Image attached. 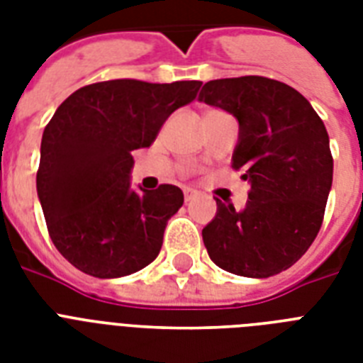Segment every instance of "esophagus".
<instances>
[{
    "label": "esophagus",
    "mask_w": 363,
    "mask_h": 363,
    "mask_svg": "<svg viewBox=\"0 0 363 363\" xmlns=\"http://www.w3.org/2000/svg\"><path fill=\"white\" fill-rule=\"evenodd\" d=\"M194 198H196V192L190 190V188H186V190H184V199H186V201H192Z\"/></svg>",
    "instance_id": "1"
}]
</instances>
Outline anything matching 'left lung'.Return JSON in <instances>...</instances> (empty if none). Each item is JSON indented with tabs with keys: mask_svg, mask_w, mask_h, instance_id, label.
<instances>
[{
	"mask_svg": "<svg viewBox=\"0 0 363 363\" xmlns=\"http://www.w3.org/2000/svg\"><path fill=\"white\" fill-rule=\"evenodd\" d=\"M199 101L238 118L232 167L250 182L241 211L216 199L205 248L233 275H277L307 252L324 220L333 179L326 125L298 90L267 77L205 82Z\"/></svg>",
	"mask_w": 363,
	"mask_h": 363,
	"instance_id": "1",
	"label": "left lung"
}]
</instances>
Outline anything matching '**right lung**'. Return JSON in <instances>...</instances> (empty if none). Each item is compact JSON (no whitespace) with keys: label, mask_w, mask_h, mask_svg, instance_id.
<instances>
[{"label":"right lung","mask_w":363,"mask_h":363,"mask_svg":"<svg viewBox=\"0 0 363 363\" xmlns=\"http://www.w3.org/2000/svg\"><path fill=\"white\" fill-rule=\"evenodd\" d=\"M199 86L115 79L79 88L56 109L43 131L37 196L54 247L77 269L116 279L158 256L184 196L173 184L133 192L131 152L150 147Z\"/></svg>","instance_id":"add662e5"}]
</instances>
